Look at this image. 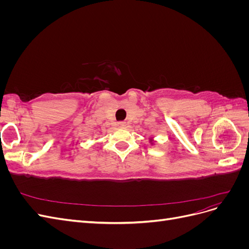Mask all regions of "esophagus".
Returning <instances> with one entry per match:
<instances>
[{
  "mask_svg": "<svg viewBox=\"0 0 249 249\" xmlns=\"http://www.w3.org/2000/svg\"><path fill=\"white\" fill-rule=\"evenodd\" d=\"M117 125L120 126V127H124V126L126 125V124L124 122H119V123H117Z\"/></svg>",
  "mask_w": 249,
  "mask_h": 249,
  "instance_id": "esophagus-1",
  "label": "esophagus"
}]
</instances>
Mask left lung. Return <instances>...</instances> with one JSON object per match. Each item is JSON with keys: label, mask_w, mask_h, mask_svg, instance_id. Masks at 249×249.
<instances>
[{"label": "left lung", "mask_w": 249, "mask_h": 249, "mask_svg": "<svg viewBox=\"0 0 249 249\" xmlns=\"http://www.w3.org/2000/svg\"><path fill=\"white\" fill-rule=\"evenodd\" d=\"M149 142L152 143V144H154V140H153V138H150V139H149Z\"/></svg>", "instance_id": "left-lung-1"}]
</instances>
